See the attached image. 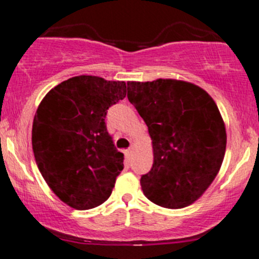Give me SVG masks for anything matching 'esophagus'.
I'll list each match as a JSON object with an SVG mask.
<instances>
[{
	"instance_id": "esophagus-1",
	"label": "esophagus",
	"mask_w": 259,
	"mask_h": 259,
	"mask_svg": "<svg viewBox=\"0 0 259 259\" xmlns=\"http://www.w3.org/2000/svg\"><path fill=\"white\" fill-rule=\"evenodd\" d=\"M133 149H134V146H129V148L126 149V150H125V155H126V158L127 159H130V155H132V151H133Z\"/></svg>"
}]
</instances>
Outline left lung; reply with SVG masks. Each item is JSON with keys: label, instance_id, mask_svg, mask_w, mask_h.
Listing matches in <instances>:
<instances>
[{"label": "left lung", "instance_id": "1", "mask_svg": "<svg viewBox=\"0 0 259 259\" xmlns=\"http://www.w3.org/2000/svg\"><path fill=\"white\" fill-rule=\"evenodd\" d=\"M127 99L153 140V166L140 179L145 197L170 209L194 203L226 153V126L214 100L199 86L171 79L130 81Z\"/></svg>", "mask_w": 259, "mask_h": 259}]
</instances>
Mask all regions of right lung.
Instances as JSON below:
<instances>
[{
  "mask_svg": "<svg viewBox=\"0 0 259 259\" xmlns=\"http://www.w3.org/2000/svg\"><path fill=\"white\" fill-rule=\"evenodd\" d=\"M125 95L124 81L81 75L50 90L36 111V164L52 192L75 209L103 204L124 169V154L115 148L105 117Z\"/></svg>",
  "mask_w": 259,
  "mask_h": 259,
  "instance_id": "1",
  "label": "right lung"
}]
</instances>
